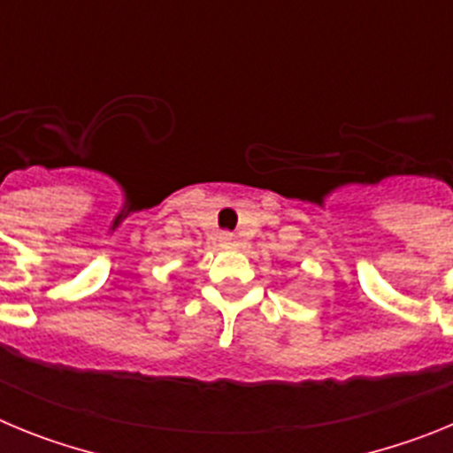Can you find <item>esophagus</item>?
Segmentation results:
<instances>
[{
    "label": "esophagus",
    "mask_w": 453,
    "mask_h": 453,
    "mask_svg": "<svg viewBox=\"0 0 453 453\" xmlns=\"http://www.w3.org/2000/svg\"><path fill=\"white\" fill-rule=\"evenodd\" d=\"M219 245H222L224 250H231V247H235V238L231 234H222L219 235Z\"/></svg>",
    "instance_id": "34e87169"
}]
</instances>
